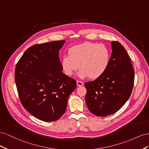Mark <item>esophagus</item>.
I'll list each match as a JSON object with an SVG mask.
<instances>
[{"label":"esophagus","mask_w":149,"mask_h":149,"mask_svg":"<svg viewBox=\"0 0 149 149\" xmlns=\"http://www.w3.org/2000/svg\"><path fill=\"white\" fill-rule=\"evenodd\" d=\"M77 85L79 87H81V86H82L83 85H84V83L82 82H81V81H79V80H77Z\"/></svg>","instance_id":"1"}]
</instances>
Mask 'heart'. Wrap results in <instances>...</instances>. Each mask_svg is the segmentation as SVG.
Listing matches in <instances>:
<instances>
[{
  "instance_id": "heart-1",
  "label": "heart",
  "mask_w": 149,
  "mask_h": 149,
  "mask_svg": "<svg viewBox=\"0 0 149 149\" xmlns=\"http://www.w3.org/2000/svg\"><path fill=\"white\" fill-rule=\"evenodd\" d=\"M110 52L104 44L86 42L72 47L69 56L62 58V65L65 74L72 75L80 68L77 75L80 78L96 79L107 69Z\"/></svg>"
}]
</instances>
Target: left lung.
Here are the masks:
<instances>
[{
    "label": "left lung",
    "mask_w": 149,
    "mask_h": 149,
    "mask_svg": "<svg viewBox=\"0 0 149 149\" xmlns=\"http://www.w3.org/2000/svg\"><path fill=\"white\" fill-rule=\"evenodd\" d=\"M112 53L107 69L93 81L85 83L88 110L99 117L117 112L131 95L135 72L129 54L117 41L112 42Z\"/></svg>",
    "instance_id": "8db88e82"
}]
</instances>
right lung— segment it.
Returning a JSON list of instances; mask_svg holds the SVG:
<instances>
[{"label":"right lung","instance_id":"add662e5","mask_svg":"<svg viewBox=\"0 0 149 149\" xmlns=\"http://www.w3.org/2000/svg\"><path fill=\"white\" fill-rule=\"evenodd\" d=\"M65 42L33 45L17 63L15 82L21 104L42 121H55L62 117L77 85L62 72L58 52Z\"/></svg>","mask_w":149,"mask_h":149}]
</instances>
